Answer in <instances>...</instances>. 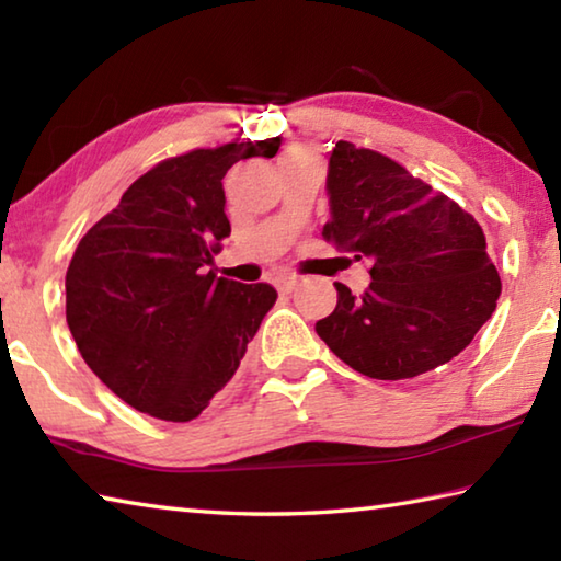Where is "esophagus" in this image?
Wrapping results in <instances>:
<instances>
[{"instance_id":"34e87169","label":"esophagus","mask_w":561,"mask_h":561,"mask_svg":"<svg viewBox=\"0 0 561 561\" xmlns=\"http://www.w3.org/2000/svg\"><path fill=\"white\" fill-rule=\"evenodd\" d=\"M294 284H297V277H294V274H277V277H274V287L279 291H291Z\"/></svg>"}]
</instances>
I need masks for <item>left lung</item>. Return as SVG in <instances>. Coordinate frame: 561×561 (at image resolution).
I'll return each mask as SVG.
<instances>
[{"label":"left lung","instance_id":"1","mask_svg":"<svg viewBox=\"0 0 561 561\" xmlns=\"http://www.w3.org/2000/svg\"><path fill=\"white\" fill-rule=\"evenodd\" d=\"M324 240L364 260L371 284L339 301L317 334L354 371L401 381L448 364L492 317L502 291L470 213L383 153L339 140L329 158Z\"/></svg>","mask_w":561,"mask_h":561}]
</instances>
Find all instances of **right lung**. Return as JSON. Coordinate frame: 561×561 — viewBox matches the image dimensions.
Wrapping results in <instances>:
<instances>
[{
    "mask_svg": "<svg viewBox=\"0 0 561 561\" xmlns=\"http://www.w3.org/2000/svg\"><path fill=\"white\" fill-rule=\"evenodd\" d=\"M279 146L277 136L160 160L76 247L66 270L71 336L91 371L136 411L173 423L201 415L277 301L267 282L203 267L230 237L225 173Z\"/></svg>",
    "mask_w": 561,
    "mask_h": 561,
    "instance_id": "1",
    "label": "right lung"
}]
</instances>
